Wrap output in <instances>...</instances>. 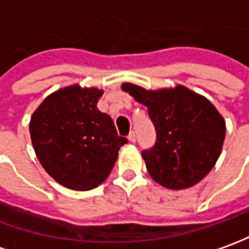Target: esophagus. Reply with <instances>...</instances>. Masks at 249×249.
<instances>
[{"instance_id": "1", "label": "esophagus", "mask_w": 249, "mask_h": 249, "mask_svg": "<svg viewBox=\"0 0 249 249\" xmlns=\"http://www.w3.org/2000/svg\"><path fill=\"white\" fill-rule=\"evenodd\" d=\"M127 138H128V141H130V142H133V144H134V142H136V140H137L136 133H134V131H131V133L128 134Z\"/></svg>"}]
</instances>
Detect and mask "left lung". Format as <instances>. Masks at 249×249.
<instances>
[{"instance_id":"left-lung-1","label":"left lung","mask_w":249,"mask_h":249,"mask_svg":"<svg viewBox=\"0 0 249 249\" xmlns=\"http://www.w3.org/2000/svg\"><path fill=\"white\" fill-rule=\"evenodd\" d=\"M122 90L148 108L156 128V144L142 152L152 179L173 191L200 182L215 166L226 136L214 104L182 85L146 90L126 82Z\"/></svg>"}]
</instances>
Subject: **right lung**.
<instances>
[{"label": "right lung", "mask_w": 249, "mask_h": 249, "mask_svg": "<svg viewBox=\"0 0 249 249\" xmlns=\"http://www.w3.org/2000/svg\"><path fill=\"white\" fill-rule=\"evenodd\" d=\"M104 90L75 83L49 94L31 115L30 136L45 171L72 191H90L108 178L126 138L98 111Z\"/></svg>", "instance_id": "right-lung-1"}]
</instances>
